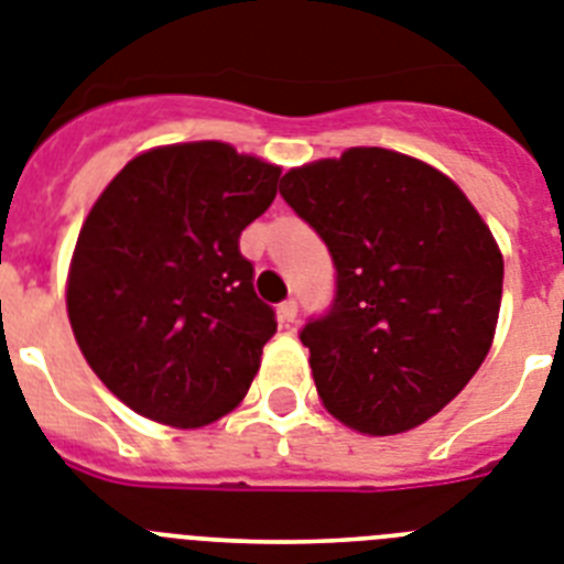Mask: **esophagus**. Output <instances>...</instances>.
<instances>
[{
    "mask_svg": "<svg viewBox=\"0 0 564 564\" xmlns=\"http://www.w3.org/2000/svg\"><path fill=\"white\" fill-rule=\"evenodd\" d=\"M297 318V304L295 301H283L281 306H278V324L281 326H292Z\"/></svg>",
    "mask_w": 564,
    "mask_h": 564,
    "instance_id": "34e87169",
    "label": "esophagus"
}]
</instances>
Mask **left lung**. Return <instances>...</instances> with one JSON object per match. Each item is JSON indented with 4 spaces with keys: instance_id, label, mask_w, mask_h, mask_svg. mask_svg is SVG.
Masks as SVG:
<instances>
[{
    "instance_id": "8db88e82",
    "label": "left lung",
    "mask_w": 564,
    "mask_h": 564,
    "mask_svg": "<svg viewBox=\"0 0 564 564\" xmlns=\"http://www.w3.org/2000/svg\"><path fill=\"white\" fill-rule=\"evenodd\" d=\"M283 200L338 269L333 312L304 326L321 404L367 435L419 427L494 347L505 260L467 194L378 145L290 169Z\"/></svg>"
}]
</instances>
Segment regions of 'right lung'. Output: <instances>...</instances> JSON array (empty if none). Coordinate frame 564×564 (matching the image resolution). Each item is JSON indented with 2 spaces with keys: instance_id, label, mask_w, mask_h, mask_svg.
<instances>
[{
  "instance_id": "right-lung-1",
  "label": "right lung",
  "mask_w": 564,
  "mask_h": 564,
  "mask_svg": "<svg viewBox=\"0 0 564 564\" xmlns=\"http://www.w3.org/2000/svg\"><path fill=\"white\" fill-rule=\"evenodd\" d=\"M281 165L220 140L140 151L102 188L70 254L65 306L97 378L143 419L206 427L246 399L274 315L238 238Z\"/></svg>"
}]
</instances>
